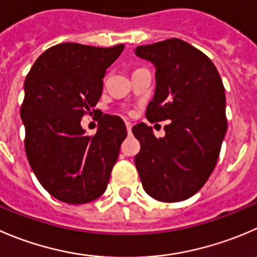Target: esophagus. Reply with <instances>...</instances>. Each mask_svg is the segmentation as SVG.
<instances>
[{
  "label": "esophagus",
  "mask_w": 257,
  "mask_h": 257,
  "mask_svg": "<svg viewBox=\"0 0 257 257\" xmlns=\"http://www.w3.org/2000/svg\"><path fill=\"white\" fill-rule=\"evenodd\" d=\"M125 125H126V131H128V134L132 133V124L129 121H125Z\"/></svg>",
  "instance_id": "obj_1"
}]
</instances>
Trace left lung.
I'll return each instance as SVG.
<instances>
[{"label":"left lung","mask_w":257,"mask_h":257,"mask_svg":"<svg viewBox=\"0 0 257 257\" xmlns=\"http://www.w3.org/2000/svg\"><path fill=\"white\" fill-rule=\"evenodd\" d=\"M134 52L156 66L147 119L171 120L159 139L144 123L133 126L141 143L134 163L151 197L179 202L202 188L217 163L227 131L225 88L210 57L183 40L138 46Z\"/></svg>","instance_id":"8db88e82"}]
</instances>
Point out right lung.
I'll list each match as a JSON object with an SVG mask.
<instances>
[{
    "instance_id": "obj_1",
    "label": "right lung",
    "mask_w": 257,
    "mask_h": 257,
    "mask_svg": "<svg viewBox=\"0 0 257 257\" xmlns=\"http://www.w3.org/2000/svg\"><path fill=\"white\" fill-rule=\"evenodd\" d=\"M124 45L95 47L65 42L47 49L25 80L21 118L25 151L41 186L52 197L83 205L105 192L126 128L104 114L94 136L81 128L103 93V78Z\"/></svg>"
}]
</instances>
